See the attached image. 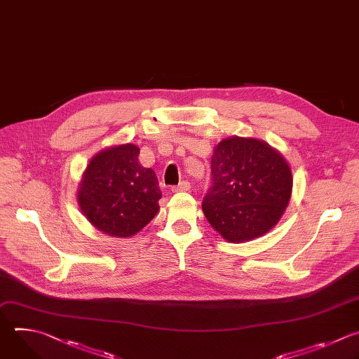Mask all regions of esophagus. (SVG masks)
<instances>
[{"instance_id": "1", "label": "esophagus", "mask_w": 359, "mask_h": 359, "mask_svg": "<svg viewBox=\"0 0 359 359\" xmlns=\"http://www.w3.org/2000/svg\"><path fill=\"white\" fill-rule=\"evenodd\" d=\"M189 189H191V184H189L188 181H182V182H180L177 187L172 188L174 192H187V191H189Z\"/></svg>"}]
</instances>
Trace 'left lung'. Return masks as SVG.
I'll list each match as a JSON object with an SVG mask.
<instances>
[{"mask_svg":"<svg viewBox=\"0 0 359 359\" xmlns=\"http://www.w3.org/2000/svg\"><path fill=\"white\" fill-rule=\"evenodd\" d=\"M210 170L202 210L225 241L249 242L277 225L292 198L293 175L276 149L255 137L232 135L215 146Z\"/></svg>","mask_w":359,"mask_h":359,"instance_id":"obj_1","label":"left lung"}]
</instances>
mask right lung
<instances>
[{"instance_id": "1", "label": "right lung", "mask_w": 359, "mask_h": 359, "mask_svg": "<svg viewBox=\"0 0 359 359\" xmlns=\"http://www.w3.org/2000/svg\"><path fill=\"white\" fill-rule=\"evenodd\" d=\"M140 149L131 142L111 146L89 161L78 187V203L97 231L131 238L160 210L161 191L151 168L138 164Z\"/></svg>"}]
</instances>
